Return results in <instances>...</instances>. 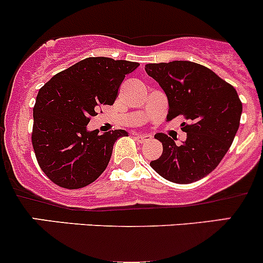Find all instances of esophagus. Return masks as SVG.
Instances as JSON below:
<instances>
[{"instance_id":"1","label":"esophagus","mask_w":263,"mask_h":263,"mask_svg":"<svg viewBox=\"0 0 263 263\" xmlns=\"http://www.w3.org/2000/svg\"><path fill=\"white\" fill-rule=\"evenodd\" d=\"M151 139V136L150 135H136V136H135V140H136V141H139V142H146V141H148V140Z\"/></svg>"}]
</instances>
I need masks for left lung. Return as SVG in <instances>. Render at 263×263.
<instances>
[{
    "label": "left lung",
    "instance_id": "obj_1",
    "mask_svg": "<svg viewBox=\"0 0 263 263\" xmlns=\"http://www.w3.org/2000/svg\"><path fill=\"white\" fill-rule=\"evenodd\" d=\"M145 71L168 98L166 119L183 116L188 121L182 123L187 132L182 145L155 135L163 154L151 161V168L178 184L202 179L219 165L239 128L242 102L237 90L210 68L190 61L148 63Z\"/></svg>",
    "mask_w": 263,
    "mask_h": 263
}]
</instances>
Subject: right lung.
Returning <instances> with one entry per match:
<instances>
[{"label": "right lung", "instance_id": "add662e5", "mask_svg": "<svg viewBox=\"0 0 263 263\" xmlns=\"http://www.w3.org/2000/svg\"><path fill=\"white\" fill-rule=\"evenodd\" d=\"M137 62L89 57L61 71L41 87L33 108L34 153L39 166L54 184L78 190L105 171L113 145L124 129L87 131L99 105H112L126 75Z\"/></svg>", "mask_w": 263, "mask_h": 263}]
</instances>
